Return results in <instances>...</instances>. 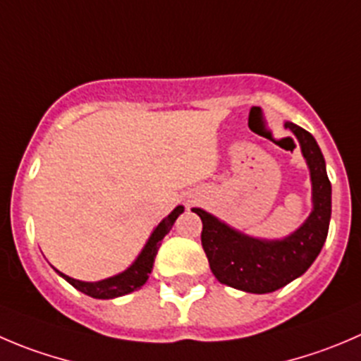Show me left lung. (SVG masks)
I'll use <instances>...</instances> for the list:
<instances>
[{
	"label": "left lung",
	"instance_id": "8db88e82",
	"mask_svg": "<svg viewBox=\"0 0 361 361\" xmlns=\"http://www.w3.org/2000/svg\"><path fill=\"white\" fill-rule=\"evenodd\" d=\"M298 136L310 168L314 211L303 226L281 241H259L230 228L202 209V246L212 274L221 283L245 293L266 294L301 276L321 253L331 218V183L317 142L303 127L286 122Z\"/></svg>",
	"mask_w": 361,
	"mask_h": 361
}]
</instances>
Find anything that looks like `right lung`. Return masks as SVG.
<instances>
[{
  "label": "right lung",
  "instance_id": "1",
  "mask_svg": "<svg viewBox=\"0 0 361 361\" xmlns=\"http://www.w3.org/2000/svg\"><path fill=\"white\" fill-rule=\"evenodd\" d=\"M183 205L175 207L173 211H171V214H168L166 218L156 226V230H154L152 235H150L149 243L145 245L143 252L140 253L138 259L135 260V264H133L129 269L123 271V273L116 274V276L106 278V280L101 281H80L67 276V274L60 273V271H58V273H60V276H63L72 287H75V289L81 290V293L87 294V296L97 298V300H111V298H118L123 296V294L133 293V290L140 289V287L147 281L150 271H152L154 259H156L161 241H163L164 235L170 232L175 219L178 218V214H183Z\"/></svg>",
  "mask_w": 361,
  "mask_h": 361
}]
</instances>
